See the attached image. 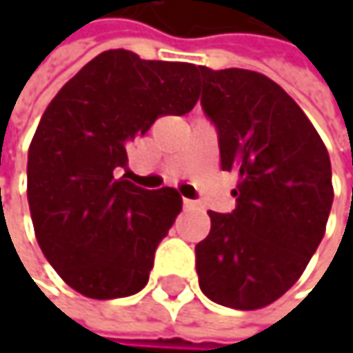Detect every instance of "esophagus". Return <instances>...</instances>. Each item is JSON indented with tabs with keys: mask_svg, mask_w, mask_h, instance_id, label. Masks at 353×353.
Segmentation results:
<instances>
[{
	"mask_svg": "<svg viewBox=\"0 0 353 353\" xmlns=\"http://www.w3.org/2000/svg\"><path fill=\"white\" fill-rule=\"evenodd\" d=\"M183 208H198V204H196L194 200H188V198H185V200H183Z\"/></svg>",
	"mask_w": 353,
	"mask_h": 353,
	"instance_id": "esophagus-1",
	"label": "esophagus"
}]
</instances>
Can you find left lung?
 Returning a JSON list of instances; mask_svg holds the SVG:
<instances>
[{"label":"left lung","instance_id":"obj_1","mask_svg":"<svg viewBox=\"0 0 353 353\" xmlns=\"http://www.w3.org/2000/svg\"><path fill=\"white\" fill-rule=\"evenodd\" d=\"M198 71L221 168L239 176L237 208L208 210L210 233L196 245L198 282L223 307L263 309L294 286L325 235L333 202L329 153L307 114L270 77Z\"/></svg>","mask_w":353,"mask_h":353}]
</instances>
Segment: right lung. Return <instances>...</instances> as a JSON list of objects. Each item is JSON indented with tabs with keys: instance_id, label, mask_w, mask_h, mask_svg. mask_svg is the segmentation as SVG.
I'll use <instances>...</instances> for the list:
<instances>
[{
	"instance_id": "right-lung-1",
	"label": "right lung",
	"mask_w": 353,
	"mask_h": 353,
	"mask_svg": "<svg viewBox=\"0 0 353 353\" xmlns=\"http://www.w3.org/2000/svg\"><path fill=\"white\" fill-rule=\"evenodd\" d=\"M198 67L116 48L92 59L44 110L28 149V204L48 263L88 299L145 288L155 249L181 210L174 188L143 190L126 145L159 116L198 102Z\"/></svg>"
}]
</instances>
